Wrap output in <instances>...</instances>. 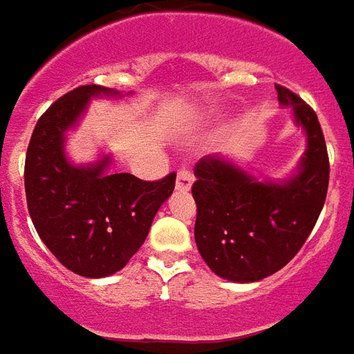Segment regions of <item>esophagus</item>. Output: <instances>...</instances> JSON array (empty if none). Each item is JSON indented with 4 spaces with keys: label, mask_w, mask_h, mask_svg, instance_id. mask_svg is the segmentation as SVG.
Masks as SVG:
<instances>
[{
    "label": "esophagus",
    "mask_w": 354,
    "mask_h": 354,
    "mask_svg": "<svg viewBox=\"0 0 354 354\" xmlns=\"http://www.w3.org/2000/svg\"><path fill=\"white\" fill-rule=\"evenodd\" d=\"M192 183H194V175L192 171H188L187 167H180L177 171V179H175V188L180 190V192H187L192 188Z\"/></svg>",
    "instance_id": "esophagus-1"
}]
</instances>
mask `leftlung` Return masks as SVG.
I'll return each mask as SVG.
<instances>
[{
	"mask_svg": "<svg viewBox=\"0 0 354 354\" xmlns=\"http://www.w3.org/2000/svg\"><path fill=\"white\" fill-rule=\"evenodd\" d=\"M283 109L306 136V151L283 179H266L213 154L196 164L194 239L209 270L232 283H254L285 268L306 243L328 190V154L308 103L275 84Z\"/></svg>",
	"mask_w": 354,
	"mask_h": 354,
	"instance_id": "obj_1",
	"label": "left lung"
}]
</instances>
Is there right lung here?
<instances>
[{
    "instance_id": "obj_1",
    "label": "right lung",
    "mask_w": 354,
    "mask_h": 354,
    "mask_svg": "<svg viewBox=\"0 0 354 354\" xmlns=\"http://www.w3.org/2000/svg\"><path fill=\"white\" fill-rule=\"evenodd\" d=\"M124 95L131 92L97 84L62 95L37 120L26 154V200L41 241L68 270L88 279L109 277L130 262L175 188V174L147 183L111 171V152L86 164L69 158L68 133L79 128L90 102Z\"/></svg>"
}]
</instances>
